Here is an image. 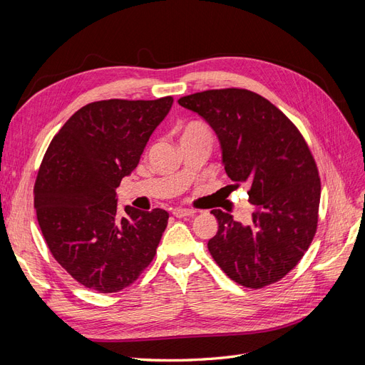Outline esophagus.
Wrapping results in <instances>:
<instances>
[{
	"label": "esophagus",
	"mask_w": 365,
	"mask_h": 365,
	"mask_svg": "<svg viewBox=\"0 0 365 365\" xmlns=\"http://www.w3.org/2000/svg\"><path fill=\"white\" fill-rule=\"evenodd\" d=\"M195 210L190 208H175L173 210V216L176 217H185V216H193Z\"/></svg>",
	"instance_id": "1"
}]
</instances>
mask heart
I'll list each match as a JSON object with an SVG mask.
<instances>
[{"instance_id": "heart-1", "label": "heart", "mask_w": 365, "mask_h": 365, "mask_svg": "<svg viewBox=\"0 0 365 365\" xmlns=\"http://www.w3.org/2000/svg\"><path fill=\"white\" fill-rule=\"evenodd\" d=\"M193 137H202V138L212 140V134H210V130L201 123H189L181 129V140L193 138Z\"/></svg>"}]
</instances>
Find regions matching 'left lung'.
Listing matches in <instances>:
<instances>
[{
    "label": "left lung",
    "mask_w": 365,
    "mask_h": 365,
    "mask_svg": "<svg viewBox=\"0 0 365 365\" xmlns=\"http://www.w3.org/2000/svg\"><path fill=\"white\" fill-rule=\"evenodd\" d=\"M178 103L215 130L227 175L250 187L254 205L250 224L212 210L217 233L210 254L245 288L279 282L304 256L318 222L322 185L304 138L279 108L248 90H210Z\"/></svg>",
    "instance_id": "1"
}]
</instances>
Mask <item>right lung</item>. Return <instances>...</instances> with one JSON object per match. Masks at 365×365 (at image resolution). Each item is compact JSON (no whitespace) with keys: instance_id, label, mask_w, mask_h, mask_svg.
Returning <instances> with one entry per match:
<instances>
[{"instance_id":"1","label":"right lung","mask_w":365,"mask_h":365,"mask_svg":"<svg viewBox=\"0 0 365 365\" xmlns=\"http://www.w3.org/2000/svg\"><path fill=\"white\" fill-rule=\"evenodd\" d=\"M173 98L94 102L65 123L43 155L35 182L41 231L61 267L85 288L118 292L157 252L169 213L117 207L129 176Z\"/></svg>"}]
</instances>
